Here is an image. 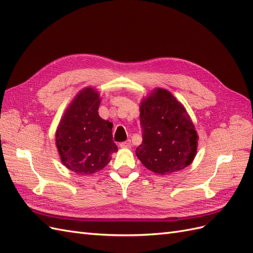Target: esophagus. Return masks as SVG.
I'll list each match as a JSON object with an SVG mask.
<instances>
[{
    "label": "esophagus",
    "mask_w": 253,
    "mask_h": 253,
    "mask_svg": "<svg viewBox=\"0 0 253 253\" xmlns=\"http://www.w3.org/2000/svg\"><path fill=\"white\" fill-rule=\"evenodd\" d=\"M120 146L122 148H130L131 147V141L128 140V141H125V142H122V143H120Z\"/></svg>",
    "instance_id": "obj_1"
}]
</instances>
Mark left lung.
<instances>
[{
    "instance_id": "1",
    "label": "left lung",
    "mask_w": 253,
    "mask_h": 253,
    "mask_svg": "<svg viewBox=\"0 0 253 253\" xmlns=\"http://www.w3.org/2000/svg\"><path fill=\"white\" fill-rule=\"evenodd\" d=\"M142 143L135 155L152 172L183 170L197 154L198 134L182 103L170 92L155 88L140 107Z\"/></svg>"
}]
</instances>
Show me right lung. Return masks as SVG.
<instances>
[{
    "label": "right lung",
    "mask_w": 253,
    "mask_h": 253,
    "mask_svg": "<svg viewBox=\"0 0 253 253\" xmlns=\"http://www.w3.org/2000/svg\"><path fill=\"white\" fill-rule=\"evenodd\" d=\"M99 94L92 87L82 89L65 111L55 134L63 165L77 174L102 170L118 151L111 122L98 114Z\"/></svg>",
    "instance_id": "obj_1"
}]
</instances>
